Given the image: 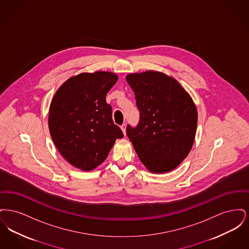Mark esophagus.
<instances>
[{
	"mask_svg": "<svg viewBox=\"0 0 249 249\" xmlns=\"http://www.w3.org/2000/svg\"><path fill=\"white\" fill-rule=\"evenodd\" d=\"M120 129H121L122 131H123L124 135H126V124H125V123H124V124H122V125L120 126Z\"/></svg>",
	"mask_w": 249,
	"mask_h": 249,
	"instance_id": "1",
	"label": "esophagus"
}]
</instances>
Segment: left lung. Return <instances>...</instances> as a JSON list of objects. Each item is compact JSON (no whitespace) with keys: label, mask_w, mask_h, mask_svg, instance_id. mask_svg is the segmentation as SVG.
<instances>
[{"label":"left lung","mask_w":249,"mask_h":249,"mask_svg":"<svg viewBox=\"0 0 249 249\" xmlns=\"http://www.w3.org/2000/svg\"><path fill=\"white\" fill-rule=\"evenodd\" d=\"M126 80L140 111L127 135L144 167L153 174L176 169L188 157L197 130L198 112L189 92L162 71L131 72Z\"/></svg>","instance_id":"8db88e82"}]
</instances>
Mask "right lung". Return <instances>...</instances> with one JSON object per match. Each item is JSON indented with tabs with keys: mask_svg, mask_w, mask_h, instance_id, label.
Returning <instances> with one entry per match:
<instances>
[{
	"mask_svg": "<svg viewBox=\"0 0 249 249\" xmlns=\"http://www.w3.org/2000/svg\"><path fill=\"white\" fill-rule=\"evenodd\" d=\"M118 79L112 71L81 72L62 84L50 103L51 138L60 155L85 172L101 165L116 140L124 136L106 99Z\"/></svg>",
	"mask_w": 249,
	"mask_h": 249,
	"instance_id": "obj_1",
	"label": "right lung"
}]
</instances>
